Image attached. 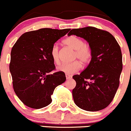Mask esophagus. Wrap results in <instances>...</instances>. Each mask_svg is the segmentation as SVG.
Wrapping results in <instances>:
<instances>
[{
    "label": "esophagus",
    "mask_w": 131,
    "mask_h": 131,
    "mask_svg": "<svg viewBox=\"0 0 131 131\" xmlns=\"http://www.w3.org/2000/svg\"><path fill=\"white\" fill-rule=\"evenodd\" d=\"M66 79L68 80L71 79V76L70 75H68V74H66Z\"/></svg>",
    "instance_id": "obj_1"
}]
</instances>
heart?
Returning a JSON list of instances; mask_svg holds the SVG:
<instances>
[{"mask_svg": "<svg viewBox=\"0 0 131 131\" xmlns=\"http://www.w3.org/2000/svg\"><path fill=\"white\" fill-rule=\"evenodd\" d=\"M63 42L70 48L75 50L73 59H79L83 63L90 62L92 57V50L91 47L84 44L82 39L77 36H69L63 40ZM50 56L56 64H59L60 62V51L57 45H54L50 50ZM81 62L79 60H75L71 63H63L58 67V70L68 75L75 73L81 68Z\"/></svg>", "mask_w": 131, "mask_h": 131, "instance_id": "1", "label": "heart"}]
</instances>
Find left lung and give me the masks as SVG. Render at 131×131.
Here are the masks:
<instances>
[{
	"label": "left lung",
	"mask_w": 131,
	"mask_h": 131,
	"mask_svg": "<svg viewBox=\"0 0 131 131\" xmlns=\"http://www.w3.org/2000/svg\"><path fill=\"white\" fill-rule=\"evenodd\" d=\"M72 35L85 39L92 50L88 66L73 76L76 81L72 91L74 102L84 110H101L112 102L119 85L123 69L120 46L108 31L94 27L73 29L68 35Z\"/></svg>",
	"instance_id": "obj_1"
}]
</instances>
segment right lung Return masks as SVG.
<instances>
[{"label": "right lung", "mask_w": 131, "mask_h": 131, "mask_svg": "<svg viewBox=\"0 0 131 131\" xmlns=\"http://www.w3.org/2000/svg\"><path fill=\"white\" fill-rule=\"evenodd\" d=\"M69 30L42 28L26 32L12 48L9 67L14 91L25 106L33 109L47 106L55 88L66 81L63 72L50 73L56 69L50 50Z\"/></svg>", "instance_id": "obj_1"}]
</instances>
